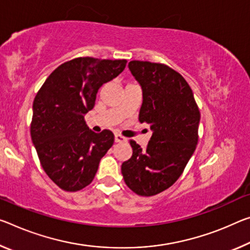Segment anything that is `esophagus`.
Listing matches in <instances>:
<instances>
[{"label":"esophagus","instance_id":"34e87169","mask_svg":"<svg viewBox=\"0 0 250 250\" xmlns=\"http://www.w3.org/2000/svg\"><path fill=\"white\" fill-rule=\"evenodd\" d=\"M114 141L116 142H125L126 141V138L122 137L121 134H114Z\"/></svg>","mask_w":250,"mask_h":250}]
</instances>
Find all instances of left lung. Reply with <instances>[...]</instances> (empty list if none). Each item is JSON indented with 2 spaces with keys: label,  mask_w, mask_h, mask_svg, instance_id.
<instances>
[{
  "label": "left lung",
  "mask_w": 250,
  "mask_h": 250,
  "mask_svg": "<svg viewBox=\"0 0 250 250\" xmlns=\"http://www.w3.org/2000/svg\"><path fill=\"white\" fill-rule=\"evenodd\" d=\"M142 89L139 121L152 134L146 149L131 140L132 157L121 166L128 187L139 196H154L175 184L198 142L200 112L182 75L160 63L129 62Z\"/></svg>",
  "instance_id": "1"
}]
</instances>
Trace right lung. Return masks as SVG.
Returning <instances> with one entry per match:
<instances>
[{"mask_svg": "<svg viewBox=\"0 0 250 250\" xmlns=\"http://www.w3.org/2000/svg\"><path fill=\"white\" fill-rule=\"evenodd\" d=\"M125 64L126 60L73 59L58 66L34 98L31 138L45 173L65 191L90 185L113 145V133L93 132L84 116L93 109L99 89Z\"/></svg>", "mask_w": 250, "mask_h": 250, "instance_id": "1", "label": "right lung"}]
</instances>
